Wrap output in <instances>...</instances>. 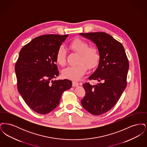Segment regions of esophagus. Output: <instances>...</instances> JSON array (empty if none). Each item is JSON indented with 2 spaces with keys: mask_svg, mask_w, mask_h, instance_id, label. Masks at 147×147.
Wrapping results in <instances>:
<instances>
[{
  "mask_svg": "<svg viewBox=\"0 0 147 147\" xmlns=\"http://www.w3.org/2000/svg\"><path fill=\"white\" fill-rule=\"evenodd\" d=\"M78 85H79V83H78L77 81H76V80L73 81L72 86H73V87H77Z\"/></svg>",
  "mask_w": 147,
  "mask_h": 147,
  "instance_id": "34e87169",
  "label": "esophagus"
}]
</instances>
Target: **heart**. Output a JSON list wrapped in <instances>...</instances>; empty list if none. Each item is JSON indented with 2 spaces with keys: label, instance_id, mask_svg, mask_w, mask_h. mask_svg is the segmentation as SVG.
Segmentation results:
<instances>
[{
  "label": "heart",
  "instance_id": "heart-1",
  "mask_svg": "<svg viewBox=\"0 0 147 147\" xmlns=\"http://www.w3.org/2000/svg\"><path fill=\"white\" fill-rule=\"evenodd\" d=\"M70 49L79 54L78 64L69 66L63 71V77L72 80H78L85 74L87 67L89 68L96 65L99 59V51L94 46H89L85 41L77 38L69 45ZM56 60L59 65L63 66L66 62V51L63 46L58 48L56 54Z\"/></svg>",
  "mask_w": 147,
  "mask_h": 147
}]
</instances>
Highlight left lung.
<instances>
[{"mask_svg": "<svg viewBox=\"0 0 147 147\" xmlns=\"http://www.w3.org/2000/svg\"><path fill=\"white\" fill-rule=\"evenodd\" d=\"M97 46L100 59L98 68L89 77L99 83L83 85L85 95L81 100L84 109L94 115L108 112L116 105L127 86L129 62L123 45L103 32L79 34Z\"/></svg>", "mask_w": 147, "mask_h": 147, "instance_id": "8db88e82", "label": "left lung"}]
</instances>
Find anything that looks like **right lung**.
Here are the masks:
<instances>
[{"mask_svg": "<svg viewBox=\"0 0 147 147\" xmlns=\"http://www.w3.org/2000/svg\"><path fill=\"white\" fill-rule=\"evenodd\" d=\"M68 35L35 37L20 51L15 70L18 89L34 111L45 115L59 104L62 93L71 88L69 80H50L59 75L56 54Z\"/></svg>", "mask_w": 147, "mask_h": 147, "instance_id": "1", "label": "right lung"}]
</instances>
